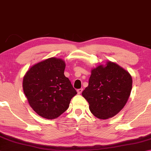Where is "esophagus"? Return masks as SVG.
<instances>
[{"instance_id": "esophagus-1", "label": "esophagus", "mask_w": 151, "mask_h": 151, "mask_svg": "<svg viewBox=\"0 0 151 151\" xmlns=\"http://www.w3.org/2000/svg\"><path fill=\"white\" fill-rule=\"evenodd\" d=\"M83 91V89H78V90H77V92H78V94H81V92Z\"/></svg>"}]
</instances>
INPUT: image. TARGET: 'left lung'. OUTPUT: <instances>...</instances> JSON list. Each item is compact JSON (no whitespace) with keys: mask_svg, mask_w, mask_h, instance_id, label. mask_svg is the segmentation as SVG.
I'll return each mask as SVG.
<instances>
[{"mask_svg":"<svg viewBox=\"0 0 151 151\" xmlns=\"http://www.w3.org/2000/svg\"><path fill=\"white\" fill-rule=\"evenodd\" d=\"M131 76L112 62L91 70L89 85L82 96L94 116L106 119L117 115L125 106L132 89Z\"/></svg>","mask_w":151,"mask_h":151,"instance_id":"1","label":"left lung"}]
</instances>
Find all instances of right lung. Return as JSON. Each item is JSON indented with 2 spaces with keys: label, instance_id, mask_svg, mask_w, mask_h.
<instances>
[{
  "label": "right lung",
  "instance_id": "obj_1",
  "mask_svg": "<svg viewBox=\"0 0 151 151\" xmlns=\"http://www.w3.org/2000/svg\"><path fill=\"white\" fill-rule=\"evenodd\" d=\"M65 67L62 59L50 58L32 66L24 76V93L30 107L42 117H58L77 94L64 76Z\"/></svg>",
  "mask_w": 151,
  "mask_h": 151
}]
</instances>
